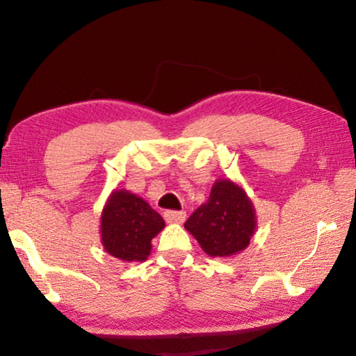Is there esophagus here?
<instances>
[{"instance_id":"esophagus-1","label":"esophagus","mask_w":356,"mask_h":356,"mask_svg":"<svg viewBox=\"0 0 356 356\" xmlns=\"http://www.w3.org/2000/svg\"><path fill=\"white\" fill-rule=\"evenodd\" d=\"M164 220L168 224H182L185 220V212L184 211H166L164 212Z\"/></svg>"}]
</instances>
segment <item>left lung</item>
I'll list each match as a JSON object with an SVG mask.
<instances>
[{"label":"left lung","instance_id":"1","mask_svg":"<svg viewBox=\"0 0 356 356\" xmlns=\"http://www.w3.org/2000/svg\"><path fill=\"white\" fill-rule=\"evenodd\" d=\"M256 209L240 185L219 179L209 200L185 222L203 251L211 257H230L249 246L256 232Z\"/></svg>","mask_w":356,"mask_h":356}]
</instances>
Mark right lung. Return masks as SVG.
Here are the masks:
<instances>
[{"label": "right lung", "instance_id": "add662e5", "mask_svg": "<svg viewBox=\"0 0 356 356\" xmlns=\"http://www.w3.org/2000/svg\"><path fill=\"white\" fill-rule=\"evenodd\" d=\"M163 229V217L145 200L127 190H115L100 217L104 249L123 262L147 261L152 240Z\"/></svg>", "mask_w": 356, "mask_h": 356}]
</instances>
